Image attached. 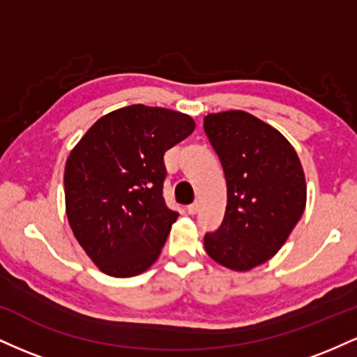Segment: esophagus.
Instances as JSON below:
<instances>
[{
	"label": "esophagus",
	"instance_id": "1",
	"mask_svg": "<svg viewBox=\"0 0 357 357\" xmlns=\"http://www.w3.org/2000/svg\"><path fill=\"white\" fill-rule=\"evenodd\" d=\"M198 211H199V203L198 202L191 203L190 206H188V213H190V215H196Z\"/></svg>",
	"mask_w": 357,
	"mask_h": 357
}]
</instances>
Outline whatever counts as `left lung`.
Listing matches in <instances>:
<instances>
[{
  "label": "left lung",
  "instance_id": "1",
  "mask_svg": "<svg viewBox=\"0 0 357 357\" xmlns=\"http://www.w3.org/2000/svg\"><path fill=\"white\" fill-rule=\"evenodd\" d=\"M204 132L227 178L223 223L204 236V250L216 264L248 272L275 255L301 220L304 169L275 127L245 110L208 114Z\"/></svg>",
  "mask_w": 357,
  "mask_h": 357
}]
</instances>
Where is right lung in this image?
<instances>
[{"mask_svg": "<svg viewBox=\"0 0 357 357\" xmlns=\"http://www.w3.org/2000/svg\"><path fill=\"white\" fill-rule=\"evenodd\" d=\"M188 114L136 104L102 116L65 165V211L100 272L127 278L158 260L178 213L162 198L165 153L195 130Z\"/></svg>", "mask_w": 357, "mask_h": 357, "instance_id": "add662e5", "label": "right lung"}]
</instances>
